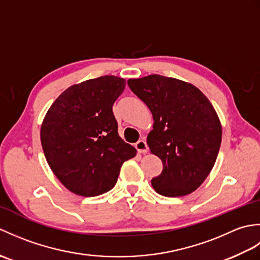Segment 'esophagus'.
Returning a JSON list of instances; mask_svg holds the SVG:
<instances>
[{"label":"esophagus","instance_id":"34e87169","mask_svg":"<svg viewBox=\"0 0 260 260\" xmlns=\"http://www.w3.org/2000/svg\"><path fill=\"white\" fill-rule=\"evenodd\" d=\"M135 147H136V150L139 153H146L147 150H148V146L146 144L145 140H140L135 144Z\"/></svg>","mask_w":260,"mask_h":260}]
</instances>
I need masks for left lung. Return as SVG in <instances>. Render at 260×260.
Masks as SVG:
<instances>
[{
  "mask_svg": "<svg viewBox=\"0 0 260 260\" xmlns=\"http://www.w3.org/2000/svg\"><path fill=\"white\" fill-rule=\"evenodd\" d=\"M153 115L147 135L163 171L151 183L158 194L183 197L207 179L217 159L222 128L211 103L189 82L161 75L127 80Z\"/></svg>",
  "mask_w": 260,
  "mask_h": 260,
  "instance_id": "obj_1",
  "label": "left lung"
}]
</instances>
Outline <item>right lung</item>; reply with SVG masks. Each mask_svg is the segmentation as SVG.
Here are the masks:
<instances>
[{
    "label": "right lung",
    "instance_id": "add662e5",
    "mask_svg": "<svg viewBox=\"0 0 260 260\" xmlns=\"http://www.w3.org/2000/svg\"><path fill=\"white\" fill-rule=\"evenodd\" d=\"M126 81L116 76L66 89L49 108L40 137L49 167L71 192L96 197L112 190L121 165L136 155L118 135L113 105Z\"/></svg>",
    "mask_w": 260,
    "mask_h": 260
}]
</instances>
